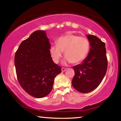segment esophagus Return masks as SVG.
<instances>
[{"mask_svg":"<svg viewBox=\"0 0 121 121\" xmlns=\"http://www.w3.org/2000/svg\"><path fill=\"white\" fill-rule=\"evenodd\" d=\"M66 69H67L65 68H63V67H62V68H61V71H62V72H64V71H65V70H66Z\"/></svg>","mask_w":121,"mask_h":121,"instance_id":"esophagus-1","label":"esophagus"}]
</instances>
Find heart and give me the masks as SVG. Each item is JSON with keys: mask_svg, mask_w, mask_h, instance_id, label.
Segmentation results:
<instances>
[{"mask_svg": "<svg viewBox=\"0 0 121 121\" xmlns=\"http://www.w3.org/2000/svg\"><path fill=\"white\" fill-rule=\"evenodd\" d=\"M90 48L87 38L67 33L58 38L56 44L51 45L50 53L53 61L56 63L59 62L64 51L65 58L63 61V64L78 63L86 58Z\"/></svg>", "mask_w": 121, "mask_h": 121, "instance_id": "heart-1", "label": "heart"}]
</instances>
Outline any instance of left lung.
<instances>
[{"instance_id":"8db88e82","label":"left lung","mask_w":121,"mask_h":121,"mask_svg":"<svg viewBox=\"0 0 121 121\" xmlns=\"http://www.w3.org/2000/svg\"><path fill=\"white\" fill-rule=\"evenodd\" d=\"M90 44L89 54L81 64L75 65L73 87L79 92L86 93L96 89L107 71V59L105 43L92 35H87Z\"/></svg>"}]
</instances>
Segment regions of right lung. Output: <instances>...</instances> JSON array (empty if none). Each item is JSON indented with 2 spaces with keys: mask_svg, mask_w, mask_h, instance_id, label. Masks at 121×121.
Masks as SVG:
<instances>
[{
  "mask_svg": "<svg viewBox=\"0 0 121 121\" xmlns=\"http://www.w3.org/2000/svg\"><path fill=\"white\" fill-rule=\"evenodd\" d=\"M50 43L45 30H37L23 40L15 53L14 63L18 81L35 98H42L52 90L55 77L61 73L51 56Z\"/></svg>",
  "mask_w": 121,
  "mask_h": 121,
  "instance_id": "obj_1",
  "label": "right lung"
}]
</instances>
